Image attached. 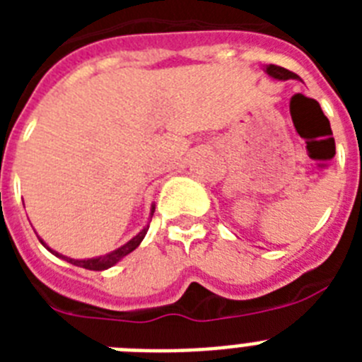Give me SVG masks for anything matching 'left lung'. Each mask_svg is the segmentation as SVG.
<instances>
[{
	"label": "left lung",
	"mask_w": 362,
	"mask_h": 362,
	"mask_svg": "<svg viewBox=\"0 0 362 362\" xmlns=\"http://www.w3.org/2000/svg\"><path fill=\"white\" fill-rule=\"evenodd\" d=\"M263 70L268 74V76H270V78L279 79V81H286V79H299V81H300V78H299V76H297V74L290 72V70L283 69V66L267 65Z\"/></svg>",
	"instance_id": "left-lung-1"
}]
</instances>
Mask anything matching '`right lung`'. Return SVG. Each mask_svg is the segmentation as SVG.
I'll use <instances>...</instances> for the list:
<instances>
[{"label": "right lung", "instance_id": "add662e5", "mask_svg": "<svg viewBox=\"0 0 362 362\" xmlns=\"http://www.w3.org/2000/svg\"><path fill=\"white\" fill-rule=\"evenodd\" d=\"M153 210H156V206H153V204H152L150 216H153ZM146 232H148V225L143 226L141 232L137 233V235H134V238L130 239V241L124 243L123 246L116 248V250H112V252H108V254L99 255V257H90V259H72V257H66V255H63V254H59V252L52 250V248H50V246L47 245V243H45L41 238H37V239H40L41 245H43L45 248H47V250L50 252V254H54V255H56V257H59V259H65L66 263L74 264V267H81V268H85V270L101 272V270H107V268L114 267V264H117L121 261V259L127 257V255H129L130 252L136 250L137 246L141 245L143 239H145Z\"/></svg>", "mask_w": 362, "mask_h": 362}]
</instances>
